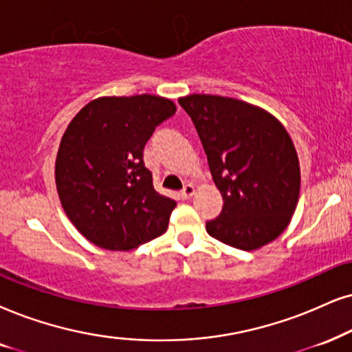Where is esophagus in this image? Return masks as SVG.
I'll list each match as a JSON object with an SVG mask.
<instances>
[{"instance_id": "34e87169", "label": "esophagus", "mask_w": 352, "mask_h": 352, "mask_svg": "<svg viewBox=\"0 0 352 352\" xmlns=\"http://www.w3.org/2000/svg\"><path fill=\"white\" fill-rule=\"evenodd\" d=\"M195 195V186L193 185H185V188L182 190L180 197L182 199H190Z\"/></svg>"}]
</instances>
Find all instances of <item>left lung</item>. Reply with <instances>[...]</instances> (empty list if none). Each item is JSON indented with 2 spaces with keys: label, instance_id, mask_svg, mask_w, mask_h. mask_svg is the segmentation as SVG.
I'll use <instances>...</instances> for the list:
<instances>
[{
  "label": "left lung",
  "instance_id": "obj_1",
  "mask_svg": "<svg viewBox=\"0 0 352 352\" xmlns=\"http://www.w3.org/2000/svg\"><path fill=\"white\" fill-rule=\"evenodd\" d=\"M179 104L193 120L221 191V214L206 230L226 245L258 250L287 228L300 191L297 151L273 115L232 97L191 94Z\"/></svg>",
  "mask_w": 352,
  "mask_h": 352
}]
</instances>
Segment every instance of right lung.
Listing matches in <instances>:
<instances>
[{
  "label": "right lung",
  "instance_id": "add662e5",
  "mask_svg": "<svg viewBox=\"0 0 352 352\" xmlns=\"http://www.w3.org/2000/svg\"><path fill=\"white\" fill-rule=\"evenodd\" d=\"M175 110L159 96L99 97L69 122L55 182L66 216L89 242L122 252L166 232L177 203L154 190L143 149Z\"/></svg>",
  "mask_w": 352,
  "mask_h": 352
}]
</instances>
